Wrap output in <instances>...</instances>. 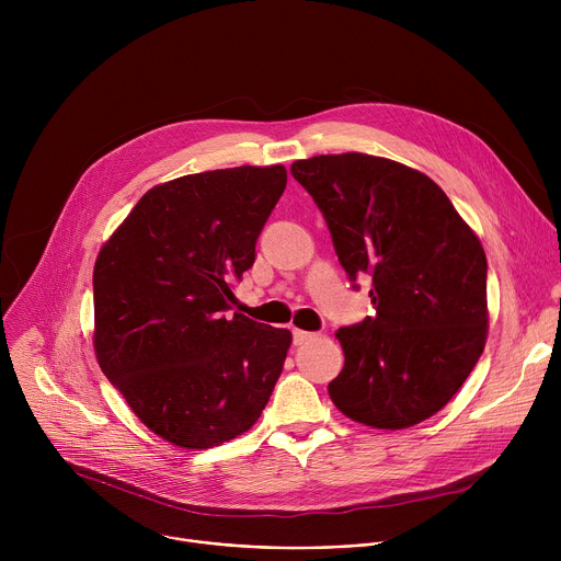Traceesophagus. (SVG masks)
Returning a JSON list of instances; mask_svg holds the SVG:
<instances>
[{"label": "esophagus", "mask_w": 561, "mask_h": 561, "mask_svg": "<svg viewBox=\"0 0 561 561\" xmlns=\"http://www.w3.org/2000/svg\"><path fill=\"white\" fill-rule=\"evenodd\" d=\"M317 335L314 333H308V331H299V329H293V342L299 346V344H306L310 340H314Z\"/></svg>", "instance_id": "1"}]
</instances>
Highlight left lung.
I'll return each mask as SVG.
<instances>
[{
  "label": "left lung",
  "instance_id": "left-lung-1",
  "mask_svg": "<svg viewBox=\"0 0 561 561\" xmlns=\"http://www.w3.org/2000/svg\"><path fill=\"white\" fill-rule=\"evenodd\" d=\"M329 224L346 275L368 277L375 314L337 331L344 368L329 383L353 422L399 431L442 411L489 335L486 253L424 173L364 152L290 167Z\"/></svg>",
  "mask_w": 561,
  "mask_h": 561
}]
</instances>
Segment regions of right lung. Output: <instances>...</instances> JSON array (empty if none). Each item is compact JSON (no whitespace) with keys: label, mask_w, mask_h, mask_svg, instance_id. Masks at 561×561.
Wrapping results in <instances>:
<instances>
[{"label":"right lung","mask_w":561,"mask_h":561,"mask_svg":"<svg viewBox=\"0 0 561 561\" xmlns=\"http://www.w3.org/2000/svg\"><path fill=\"white\" fill-rule=\"evenodd\" d=\"M284 188L282 164L152 186L98 255L100 368L173 446L202 450L247 433L282 375L290 331L230 310Z\"/></svg>","instance_id":"1"}]
</instances>
